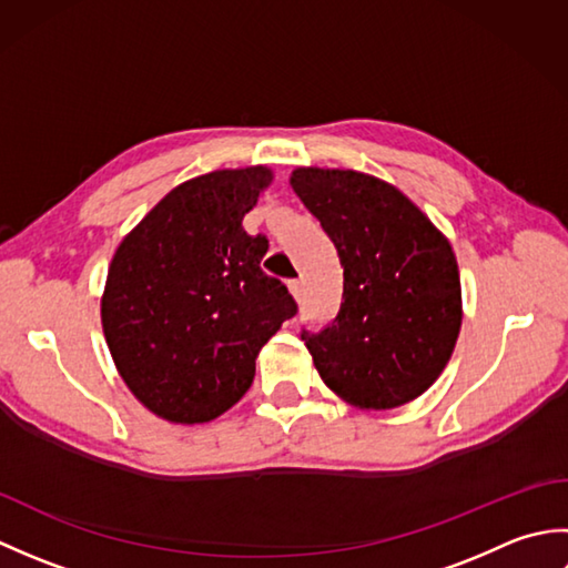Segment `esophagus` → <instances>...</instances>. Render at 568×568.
<instances>
[{"label":"esophagus","instance_id":"34e87169","mask_svg":"<svg viewBox=\"0 0 568 568\" xmlns=\"http://www.w3.org/2000/svg\"><path fill=\"white\" fill-rule=\"evenodd\" d=\"M287 287H291V293H293L297 300L303 297V281H300V277H295V281L287 283Z\"/></svg>","mask_w":568,"mask_h":568}]
</instances>
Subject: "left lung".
Segmentation results:
<instances>
[{"label": "left lung", "mask_w": 568, "mask_h": 568, "mask_svg": "<svg viewBox=\"0 0 568 568\" xmlns=\"http://www.w3.org/2000/svg\"><path fill=\"white\" fill-rule=\"evenodd\" d=\"M291 183L344 268L336 317L320 332H300L322 381L366 409L415 400L444 371L462 327L449 241L378 178L297 168Z\"/></svg>", "instance_id": "1"}]
</instances>
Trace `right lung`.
Returning a JSON list of instances; mask_svg holds the SVG:
<instances>
[{
	"instance_id": "obj_1",
	"label": "right lung",
	"mask_w": 568,
	"mask_h": 568,
	"mask_svg": "<svg viewBox=\"0 0 568 568\" xmlns=\"http://www.w3.org/2000/svg\"><path fill=\"white\" fill-rule=\"evenodd\" d=\"M268 183L263 165L192 178L114 253L106 344L129 390L163 419L226 413L251 388L261 346L297 315L285 283L261 268L268 239L241 224Z\"/></svg>"
}]
</instances>
